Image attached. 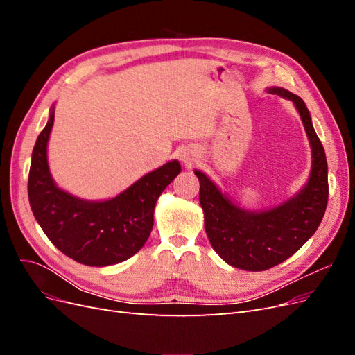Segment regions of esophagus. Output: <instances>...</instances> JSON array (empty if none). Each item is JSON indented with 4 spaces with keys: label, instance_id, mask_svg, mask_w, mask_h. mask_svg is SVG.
<instances>
[{
    "label": "esophagus",
    "instance_id": "34e87169",
    "mask_svg": "<svg viewBox=\"0 0 355 355\" xmlns=\"http://www.w3.org/2000/svg\"><path fill=\"white\" fill-rule=\"evenodd\" d=\"M179 157H180V161H182V163L185 164V167H191L192 164L196 163L197 158H198V155H197L194 151H192V149H189V148L182 149Z\"/></svg>",
    "mask_w": 355,
    "mask_h": 355
}]
</instances>
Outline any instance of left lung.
<instances>
[{"instance_id":"obj_1","label":"left lung","mask_w":355,"mask_h":355,"mask_svg":"<svg viewBox=\"0 0 355 355\" xmlns=\"http://www.w3.org/2000/svg\"><path fill=\"white\" fill-rule=\"evenodd\" d=\"M266 92L292 101L302 120L313 155L305 187L280 206L252 211L234 204L202 171H194L211 247L228 265L244 271L270 270L295 254L317 231L329 198L326 153L305 102L282 87Z\"/></svg>"}]
</instances>
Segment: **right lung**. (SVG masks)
<instances>
[{"mask_svg": "<svg viewBox=\"0 0 355 355\" xmlns=\"http://www.w3.org/2000/svg\"><path fill=\"white\" fill-rule=\"evenodd\" d=\"M53 121L55 106L32 151L28 179L32 213L49 240L71 259L89 266L127 261L151 234L157 200L180 173L179 161L149 171L114 198L83 200L60 189L51 178L47 144Z\"/></svg>", "mask_w": 355, "mask_h": 355, "instance_id": "obj_1", "label": "right lung"}]
</instances>
